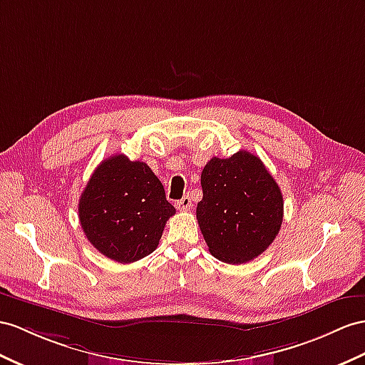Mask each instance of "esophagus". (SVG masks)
<instances>
[{"instance_id": "34e87169", "label": "esophagus", "mask_w": 365, "mask_h": 365, "mask_svg": "<svg viewBox=\"0 0 365 365\" xmlns=\"http://www.w3.org/2000/svg\"><path fill=\"white\" fill-rule=\"evenodd\" d=\"M175 207H177V210H180V211L190 210L191 208V197H190V195H183L180 200H177Z\"/></svg>"}]
</instances>
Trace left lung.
Instances as JSON below:
<instances>
[{
	"label": "left lung",
	"mask_w": 365,
	"mask_h": 365,
	"mask_svg": "<svg viewBox=\"0 0 365 365\" xmlns=\"http://www.w3.org/2000/svg\"><path fill=\"white\" fill-rule=\"evenodd\" d=\"M197 222L210 253L239 265L273 244L282 225L284 199L262 160L248 151L212 157L200 175Z\"/></svg>",
	"instance_id": "left-lung-1"
}]
</instances>
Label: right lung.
<instances>
[{"label": "right lung", "mask_w": 365, "mask_h": 365, "mask_svg": "<svg viewBox=\"0 0 365 365\" xmlns=\"http://www.w3.org/2000/svg\"><path fill=\"white\" fill-rule=\"evenodd\" d=\"M175 208L145 162L123 154L103 160L83 190L78 217L88 240L103 256L130 264L151 255Z\"/></svg>", "instance_id": "1"}]
</instances>
